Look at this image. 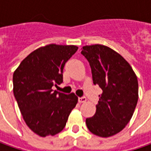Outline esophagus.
Returning <instances> with one entry per match:
<instances>
[{
	"instance_id": "esophagus-1",
	"label": "esophagus",
	"mask_w": 151,
	"mask_h": 151,
	"mask_svg": "<svg viewBox=\"0 0 151 151\" xmlns=\"http://www.w3.org/2000/svg\"><path fill=\"white\" fill-rule=\"evenodd\" d=\"M86 101V97H84V96H83V97H79L78 98V103H84V102Z\"/></svg>"
}]
</instances>
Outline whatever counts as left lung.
Masks as SVG:
<instances>
[{"label": "left lung", "mask_w": 151, "mask_h": 151, "mask_svg": "<svg viewBox=\"0 0 151 151\" xmlns=\"http://www.w3.org/2000/svg\"><path fill=\"white\" fill-rule=\"evenodd\" d=\"M81 54L89 63L94 84L102 89L95 114L86 118L87 128L97 136L111 137L132 118L139 99L137 77L129 63L107 46L85 45Z\"/></svg>", "instance_id": "1"}]
</instances>
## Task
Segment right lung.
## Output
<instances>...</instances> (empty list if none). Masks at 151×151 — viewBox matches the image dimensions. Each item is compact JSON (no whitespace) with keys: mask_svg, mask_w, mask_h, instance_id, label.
<instances>
[{"mask_svg":"<svg viewBox=\"0 0 151 151\" xmlns=\"http://www.w3.org/2000/svg\"><path fill=\"white\" fill-rule=\"evenodd\" d=\"M78 47L50 44L34 50L13 73V94L28 127L41 137L65 128L78 103L73 93L54 91L63 82V68Z\"/></svg>","mask_w":151,"mask_h":151,"instance_id":"1","label":"right lung"}]
</instances>
